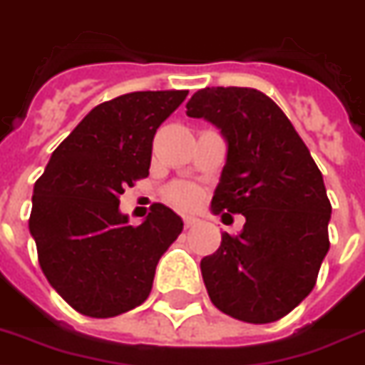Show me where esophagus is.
Segmentation results:
<instances>
[{
  "instance_id": "obj_1",
  "label": "esophagus",
  "mask_w": 365,
  "mask_h": 365,
  "mask_svg": "<svg viewBox=\"0 0 365 365\" xmlns=\"http://www.w3.org/2000/svg\"><path fill=\"white\" fill-rule=\"evenodd\" d=\"M198 223V219L194 217H185V227L186 229H190V227H194V225Z\"/></svg>"
}]
</instances>
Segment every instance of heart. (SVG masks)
<instances>
[{
  "mask_svg": "<svg viewBox=\"0 0 365 365\" xmlns=\"http://www.w3.org/2000/svg\"><path fill=\"white\" fill-rule=\"evenodd\" d=\"M165 200L179 210H192L200 202L198 188L186 182H177L167 188Z\"/></svg>",
  "mask_w": 365,
  "mask_h": 365,
  "instance_id": "b5f03b06",
  "label": "heart"
}]
</instances>
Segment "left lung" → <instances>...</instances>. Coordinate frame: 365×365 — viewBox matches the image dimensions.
Returning a JSON list of instances; mask_svg holds the SVG:
<instances>
[{
	"instance_id": "left-lung-1",
	"label": "left lung",
	"mask_w": 365,
	"mask_h": 365,
	"mask_svg": "<svg viewBox=\"0 0 365 365\" xmlns=\"http://www.w3.org/2000/svg\"><path fill=\"white\" fill-rule=\"evenodd\" d=\"M186 115L227 140L213 213H242L238 235L200 262L213 306L246 323H271L308 297L329 250L331 202L322 171L292 123L264 92L198 90Z\"/></svg>"
}]
</instances>
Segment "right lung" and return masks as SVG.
<instances>
[{"label": "right lung", "instance_id": "right-lung-1", "mask_svg": "<svg viewBox=\"0 0 365 365\" xmlns=\"http://www.w3.org/2000/svg\"><path fill=\"white\" fill-rule=\"evenodd\" d=\"M188 90L130 92L96 106L51 153L34 185L29 229L49 284L78 314L115 317L150 294L182 219L153 204L128 225L119 196L148 177L155 130Z\"/></svg>", "mask_w": 365, "mask_h": 365}]
</instances>
